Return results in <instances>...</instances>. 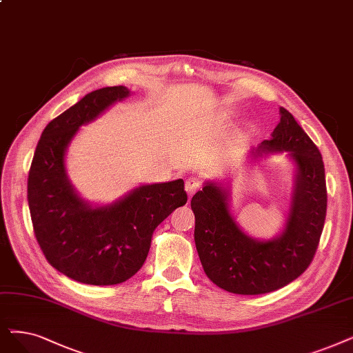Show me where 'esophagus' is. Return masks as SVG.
I'll return each mask as SVG.
<instances>
[{"label":"esophagus","mask_w":353,"mask_h":353,"mask_svg":"<svg viewBox=\"0 0 353 353\" xmlns=\"http://www.w3.org/2000/svg\"><path fill=\"white\" fill-rule=\"evenodd\" d=\"M200 188H201V181H200V178L191 176V178H188V179L185 181V191H187L188 195L195 194Z\"/></svg>","instance_id":"obj_1"}]
</instances>
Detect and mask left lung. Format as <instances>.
Masks as SVG:
<instances>
[{
    "mask_svg": "<svg viewBox=\"0 0 353 353\" xmlns=\"http://www.w3.org/2000/svg\"><path fill=\"white\" fill-rule=\"evenodd\" d=\"M270 140L249 150L256 161L285 153L292 163V190L284 225L271 239L248 234L230 205L224 179H207L191 200L194 241L205 275L233 294L258 295L285 287L313 261L326 219L327 194L321 154L284 107Z\"/></svg>",
    "mask_w": 353,
    "mask_h": 353,
    "instance_id": "1",
    "label": "left lung"
}]
</instances>
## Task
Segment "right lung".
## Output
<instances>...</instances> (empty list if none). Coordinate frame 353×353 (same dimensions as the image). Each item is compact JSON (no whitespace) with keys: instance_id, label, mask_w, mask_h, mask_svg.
Wrapping results in <instances>:
<instances>
[{"instance_id":"right-lung-1","label":"right lung","mask_w":353,"mask_h":353,"mask_svg":"<svg viewBox=\"0 0 353 353\" xmlns=\"http://www.w3.org/2000/svg\"><path fill=\"white\" fill-rule=\"evenodd\" d=\"M132 94L105 87L52 120L36 146L27 181L33 229L48 262L78 283L116 285L145 263L152 233L187 203L184 181L140 184L107 204L83 199L66 171V152L82 125Z\"/></svg>"}]
</instances>
